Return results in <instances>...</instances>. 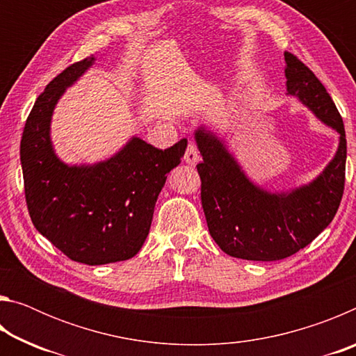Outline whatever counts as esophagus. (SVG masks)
<instances>
[{
    "instance_id": "obj_1",
    "label": "esophagus",
    "mask_w": 356,
    "mask_h": 356,
    "mask_svg": "<svg viewBox=\"0 0 356 356\" xmlns=\"http://www.w3.org/2000/svg\"><path fill=\"white\" fill-rule=\"evenodd\" d=\"M184 160H185V163H188V165H191V166H195V165L197 163V161L201 160L200 152H197L196 144H193V143L188 144V147H186V150H185Z\"/></svg>"
}]
</instances>
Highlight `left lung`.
Returning a JSON list of instances; mask_svg holds the SVG:
<instances>
[{"label":"left lung","mask_w":356,"mask_h":356,"mask_svg":"<svg viewBox=\"0 0 356 356\" xmlns=\"http://www.w3.org/2000/svg\"><path fill=\"white\" fill-rule=\"evenodd\" d=\"M284 61L287 97L339 135L333 159L311 182L282 191L264 188L248 177L222 135L206 125L195 130L209 232L226 254L246 261H280L305 248L333 221L344 191L347 141L341 114L300 59L284 53Z\"/></svg>","instance_id":"left-lung-1"}]
</instances>
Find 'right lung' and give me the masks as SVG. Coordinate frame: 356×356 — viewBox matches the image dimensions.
<instances>
[{
  "label": "right lung",
  "mask_w": 356,
  "mask_h": 356,
  "mask_svg": "<svg viewBox=\"0 0 356 356\" xmlns=\"http://www.w3.org/2000/svg\"><path fill=\"white\" fill-rule=\"evenodd\" d=\"M95 64L89 56L47 84L26 119L20 143L25 196L33 225L72 261L104 265L134 257L146 240L166 177L186 140L160 150L138 136L110 159L69 165L51 141L53 111L65 89Z\"/></svg>",
  "instance_id": "obj_1"
}]
</instances>
